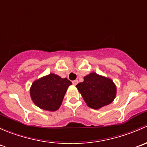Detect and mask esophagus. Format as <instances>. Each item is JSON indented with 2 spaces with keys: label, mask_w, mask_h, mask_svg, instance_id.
I'll list each match as a JSON object with an SVG mask.
<instances>
[{
  "label": "esophagus",
  "mask_w": 147,
  "mask_h": 147,
  "mask_svg": "<svg viewBox=\"0 0 147 147\" xmlns=\"http://www.w3.org/2000/svg\"><path fill=\"white\" fill-rule=\"evenodd\" d=\"M72 84H74V85H76L77 84H78V80H74V81H72Z\"/></svg>",
  "instance_id": "34e87169"
}]
</instances>
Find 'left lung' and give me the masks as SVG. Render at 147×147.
Listing matches in <instances>:
<instances>
[{
	"mask_svg": "<svg viewBox=\"0 0 147 147\" xmlns=\"http://www.w3.org/2000/svg\"><path fill=\"white\" fill-rule=\"evenodd\" d=\"M76 87L87 106L94 109L111 104L117 92L112 80L96 73L86 76L84 81L77 84Z\"/></svg>",
	"mask_w": 147,
	"mask_h": 147,
	"instance_id": "8db88e82",
	"label": "left lung"
}]
</instances>
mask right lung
<instances>
[{
	"label": "right lung",
	"mask_w": 147,
	"mask_h": 147,
	"mask_svg": "<svg viewBox=\"0 0 147 147\" xmlns=\"http://www.w3.org/2000/svg\"><path fill=\"white\" fill-rule=\"evenodd\" d=\"M72 83L53 74L36 80L32 84L30 94L33 103L46 111L59 109L68 87Z\"/></svg>",
	"instance_id": "right-lung-1"
}]
</instances>
